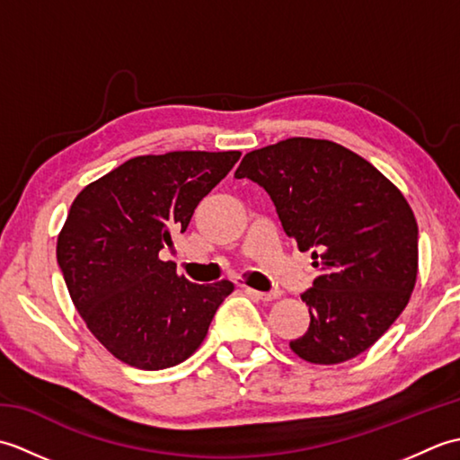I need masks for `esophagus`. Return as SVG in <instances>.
I'll list each match as a JSON object with an SVG mask.
<instances>
[{"label": "esophagus", "mask_w": 460, "mask_h": 460, "mask_svg": "<svg viewBox=\"0 0 460 460\" xmlns=\"http://www.w3.org/2000/svg\"><path fill=\"white\" fill-rule=\"evenodd\" d=\"M247 292L255 298L262 300V302H270V300H275L279 296V292H259V290H252V288H247Z\"/></svg>", "instance_id": "1"}]
</instances>
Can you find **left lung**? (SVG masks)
I'll return each mask as SVG.
<instances>
[{
    "instance_id": "obj_1",
    "label": "left lung",
    "mask_w": 460,
    "mask_h": 460,
    "mask_svg": "<svg viewBox=\"0 0 460 460\" xmlns=\"http://www.w3.org/2000/svg\"><path fill=\"white\" fill-rule=\"evenodd\" d=\"M235 178L270 195L287 235L312 251L302 295L310 326L290 349L310 364L359 356L407 306L419 269L417 221L403 193L336 142L287 138L249 152Z\"/></svg>"
}]
</instances>
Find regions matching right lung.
Listing matches in <instances>:
<instances>
[{"instance_id":"right-lung-1","label":"right lung","mask_w":460,"mask_h":460,"mask_svg":"<svg viewBox=\"0 0 460 460\" xmlns=\"http://www.w3.org/2000/svg\"><path fill=\"white\" fill-rule=\"evenodd\" d=\"M241 152L136 155L76 195L57 237V262L86 328L138 369L181 364L208 336L233 282L195 285L162 261L173 233Z\"/></svg>"}]
</instances>
